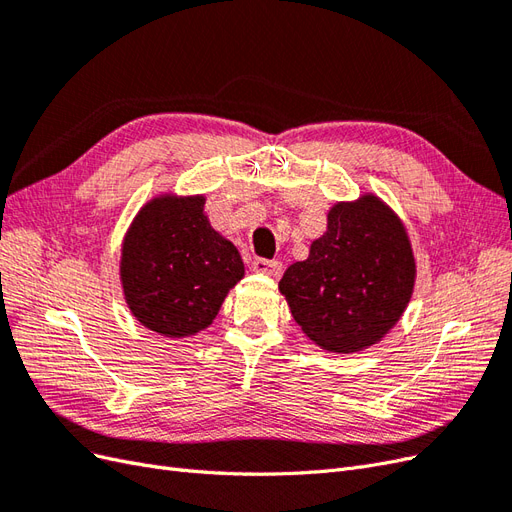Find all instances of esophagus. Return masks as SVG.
<instances>
[{"instance_id": "esophagus-1", "label": "esophagus", "mask_w": 512, "mask_h": 512, "mask_svg": "<svg viewBox=\"0 0 512 512\" xmlns=\"http://www.w3.org/2000/svg\"><path fill=\"white\" fill-rule=\"evenodd\" d=\"M252 271L260 273V275H269V277H277L282 273V262L280 260H265V258H256L252 262Z\"/></svg>"}]
</instances>
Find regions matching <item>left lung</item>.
<instances>
[{
  "instance_id": "8db88e82",
  "label": "left lung",
  "mask_w": 512,
  "mask_h": 512,
  "mask_svg": "<svg viewBox=\"0 0 512 512\" xmlns=\"http://www.w3.org/2000/svg\"><path fill=\"white\" fill-rule=\"evenodd\" d=\"M416 282L410 235L374 192L339 200L327 230L292 262L280 292L301 331L329 352L352 354L382 342L404 316Z\"/></svg>"
}]
</instances>
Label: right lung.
<instances>
[{"mask_svg": "<svg viewBox=\"0 0 512 512\" xmlns=\"http://www.w3.org/2000/svg\"><path fill=\"white\" fill-rule=\"evenodd\" d=\"M205 203V194L153 196L121 243L123 299L143 327L164 337L205 331L245 275L239 250L211 226Z\"/></svg>", "mask_w": 512, "mask_h": 512, "instance_id": "add662e5", "label": "right lung"}]
</instances>
